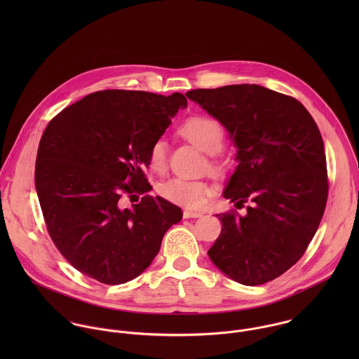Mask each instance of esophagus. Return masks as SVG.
Returning a JSON list of instances; mask_svg holds the SVG:
<instances>
[{"mask_svg": "<svg viewBox=\"0 0 359 359\" xmlns=\"http://www.w3.org/2000/svg\"><path fill=\"white\" fill-rule=\"evenodd\" d=\"M203 214L201 211H192V210H185L184 211V218H199Z\"/></svg>", "mask_w": 359, "mask_h": 359, "instance_id": "esophagus-1", "label": "esophagus"}]
</instances>
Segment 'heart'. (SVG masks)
<instances>
[{"mask_svg":"<svg viewBox=\"0 0 359 359\" xmlns=\"http://www.w3.org/2000/svg\"><path fill=\"white\" fill-rule=\"evenodd\" d=\"M181 134L207 154H218L224 144L222 127L212 118L194 117L181 127ZM149 161L156 171H161L167 164V142L164 138L154 140L149 148ZM211 168L218 171V164L211 163ZM160 196L188 208H201L212 195L211 188L202 181H185L180 178L168 180L157 188Z\"/></svg>","mask_w":359,"mask_h":359,"instance_id":"b5f03b06","label":"heart"}]
</instances>
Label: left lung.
<instances>
[{
	"label": "left lung",
	"instance_id": "obj_1",
	"mask_svg": "<svg viewBox=\"0 0 359 359\" xmlns=\"http://www.w3.org/2000/svg\"><path fill=\"white\" fill-rule=\"evenodd\" d=\"M228 131L238 165L222 192L245 215L217 214L221 233L212 264L246 286L293 266L312 241L327 201L323 141L297 100L256 84L185 94Z\"/></svg>",
	"mask_w": 359,
	"mask_h": 359
}]
</instances>
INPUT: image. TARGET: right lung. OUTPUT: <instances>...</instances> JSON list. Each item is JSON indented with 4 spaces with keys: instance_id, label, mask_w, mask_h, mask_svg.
<instances>
[{
    "instance_id": "right-lung-1",
    "label": "right lung",
    "mask_w": 359,
    "mask_h": 359,
    "mask_svg": "<svg viewBox=\"0 0 359 359\" xmlns=\"http://www.w3.org/2000/svg\"><path fill=\"white\" fill-rule=\"evenodd\" d=\"M187 98L106 90L84 97L47 126L36 160V191L51 239L77 271L106 285L141 275L182 210L152 189L144 170ZM123 193L144 198L130 209Z\"/></svg>"
}]
</instances>
